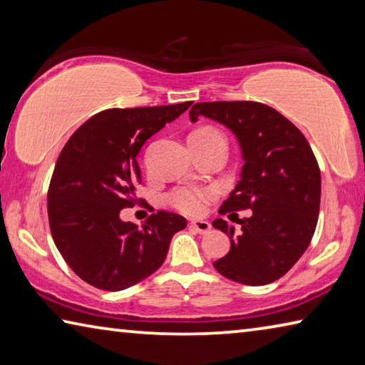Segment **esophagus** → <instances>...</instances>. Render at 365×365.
I'll use <instances>...</instances> for the list:
<instances>
[{"instance_id":"1","label":"esophagus","mask_w":365,"mask_h":365,"mask_svg":"<svg viewBox=\"0 0 365 365\" xmlns=\"http://www.w3.org/2000/svg\"><path fill=\"white\" fill-rule=\"evenodd\" d=\"M190 227L193 228V230H196L197 233H207L209 230H211V224H209L207 220H193V222H190Z\"/></svg>"}]
</instances>
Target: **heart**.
I'll use <instances>...</instances> for the list:
<instances>
[{"label": "heart", "instance_id": "obj_1", "mask_svg": "<svg viewBox=\"0 0 365 365\" xmlns=\"http://www.w3.org/2000/svg\"><path fill=\"white\" fill-rule=\"evenodd\" d=\"M190 138L202 140V141H212V140H222L225 141L224 135L215 130L211 127H202L197 128L190 135ZM214 196V191L211 190H197L191 187H182L172 191L169 195V201L174 205L178 211L188 215H200L205 212L207 200H211Z\"/></svg>", "mask_w": 365, "mask_h": 365}]
</instances>
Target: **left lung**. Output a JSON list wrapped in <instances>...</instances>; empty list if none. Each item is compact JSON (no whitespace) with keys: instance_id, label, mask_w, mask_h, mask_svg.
Instances as JSON below:
<instances>
[{"instance_id":"obj_1","label":"left lung","mask_w":365,"mask_h":365,"mask_svg":"<svg viewBox=\"0 0 365 365\" xmlns=\"http://www.w3.org/2000/svg\"><path fill=\"white\" fill-rule=\"evenodd\" d=\"M207 117L235 133L243 156L240 182L219 214L235 215L242 233L224 219L212 225L230 238V251L215 270L243 285H267L285 275L304 255L316 232L320 206V170L298 127L279 110L256 101L196 103L190 120Z\"/></svg>"}]
</instances>
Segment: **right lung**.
I'll return each instance as SVG.
<instances>
[{"instance_id": "add662e5", "label": "right lung", "mask_w": 365, "mask_h": 365, "mask_svg": "<svg viewBox=\"0 0 365 365\" xmlns=\"http://www.w3.org/2000/svg\"><path fill=\"white\" fill-rule=\"evenodd\" d=\"M190 106L101 110L64 145L48 190L49 228L64 261L90 285H137L163 265L172 237L187 227L182 215L158 211L138 228L120 211L135 202L141 146Z\"/></svg>"}]
</instances>
